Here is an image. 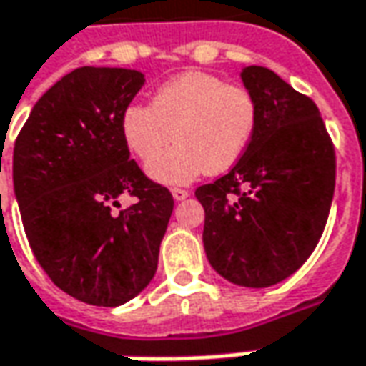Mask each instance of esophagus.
I'll return each instance as SVG.
<instances>
[{"mask_svg": "<svg viewBox=\"0 0 366 366\" xmlns=\"http://www.w3.org/2000/svg\"><path fill=\"white\" fill-rule=\"evenodd\" d=\"M171 195H173V199L175 201H183V199H187L189 197V191L187 189H171Z\"/></svg>", "mask_w": 366, "mask_h": 366, "instance_id": "34e87169", "label": "esophagus"}]
</instances>
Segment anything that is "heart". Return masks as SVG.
<instances>
[{"mask_svg":"<svg viewBox=\"0 0 366 366\" xmlns=\"http://www.w3.org/2000/svg\"><path fill=\"white\" fill-rule=\"evenodd\" d=\"M254 129L256 102L249 90L197 70L167 80L154 90L149 107L131 104L119 120L127 151L141 163L154 158L147 173L163 185H187L207 171L232 169ZM171 132L178 143L162 155Z\"/></svg>","mask_w":366,"mask_h":366,"instance_id":"b5f03b06","label":"heart"}]
</instances>
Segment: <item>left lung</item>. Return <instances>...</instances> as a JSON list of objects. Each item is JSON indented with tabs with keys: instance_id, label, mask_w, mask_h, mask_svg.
Instances as JSON below:
<instances>
[{
	"instance_id": "obj_1",
	"label": "left lung",
	"mask_w": 366,
	"mask_h": 366,
	"mask_svg": "<svg viewBox=\"0 0 366 366\" xmlns=\"http://www.w3.org/2000/svg\"><path fill=\"white\" fill-rule=\"evenodd\" d=\"M256 129L235 167L195 197L212 268L246 288L286 280L315 252L335 195V147L318 107L276 72L242 70Z\"/></svg>"
}]
</instances>
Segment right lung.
<instances>
[{
    "mask_svg": "<svg viewBox=\"0 0 366 366\" xmlns=\"http://www.w3.org/2000/svg\"><path fill=\"white\" fill-rule=\"evenodd\" d=\"M144 84L127 68L84 66L36 102L14 147V191L29 247L50 280L94 306L143 292L173 213L169 189L144 177L119 120ZM120 194L135 203L112 213Z\"/></svg>",
    "mask_w": 366,
    "mask_h": 366,
    "instance_id": "right-lung-1",
    "label": "right lung"
}]
</instances>
